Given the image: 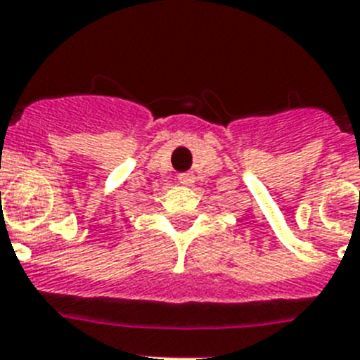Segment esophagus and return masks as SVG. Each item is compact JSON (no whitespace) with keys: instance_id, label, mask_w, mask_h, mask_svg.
I'll return each instance as SVG.
<instances>
[{"instance_id":"obj_1","label":"esophagus","mask_w":360,"mask_h":360,"mask_svg":"<svg viewBox=\"0 0 360 360\" xmlns=\"http://www.w3.org/2000/svg\"><path fill=\"white\" fill-rule=\"evenodd\" d=\"M179 183L184 184V186H192L193 181H195V177H193V174H190V172H186V174H179Z\"/></svg>"}]
</instances>
